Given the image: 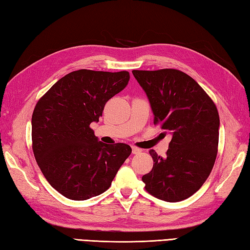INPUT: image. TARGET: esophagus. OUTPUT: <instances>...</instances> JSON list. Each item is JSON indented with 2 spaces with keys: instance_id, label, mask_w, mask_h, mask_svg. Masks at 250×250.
I'll return each mask as SVG.
<instances>
[{
  "instance_id": "obj_1",
  "label": "esophagus",
  "mask_w": 250,
  "mask_h": 250,
  "mask_svg": "<svg viewBox=\"0 0 250 250\" xmlns=\"http://www.w3.org/2000/svg\"><path fill=\"white\" fill-rule=\"evenodd\" d=\"M141 152H142V149H140V148L132 147V153H133V155H139Z\"/></svg>"
}]
</instances>
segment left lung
<instances>
[{
	"label": "left lung",
	"mask_w": 250,
	"mask_h": 250,
	"mask_svg": "<svg viewBox=\"0 0 250 250\" xmlns=\"http://www.w3.org/2000/svg\"><path fill=\"white\" fill-rule=\"evenodd\" d=\"M144 90L153 124L172 135L166 157L150 150L153 167L142 180L146 190L167 202L194 194L213 169L219 140L216 105L200 84L173 68L132 71Z\"/></svg>",
	"instance_id": "obj_1"
}]
</instances>
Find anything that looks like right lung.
Instances as JSON below:
<instances>
[{
	"mask_svg": "<svg viewBox=\"0 0 250 250\" xmlns=\"http://www.w3.org/2000/svg\"><path fill=\"white\" fill-rule=\"evenodd\" d=\"M126 71L78 70L59 79L32 115V147L42 173L65 198L83 201L109 188L131 155L124 143L100 142L90 128L129 83Z\"/></svg>",
	"mask_w": 250,
	"mask_h": 250,
	"instance_id": "1",
	"label": "right lung"
}]
</instances>
